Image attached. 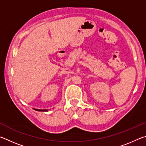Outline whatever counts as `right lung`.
I'll return each instance as SVG.
<instances>
[{"instance_id":"obj_1","label":"right lung","mask_w":146,"mask_h":146,"mask_svg":"<svg viewBox=\"0 0 146 146\" xmlns=\"http://www.w3.org/2000/svg\"><path fill=\"white\" fill-rule=\"evenodd\" d=\"M36 110V111H46L47 110Z\"/></svg>"}]
</instances>
